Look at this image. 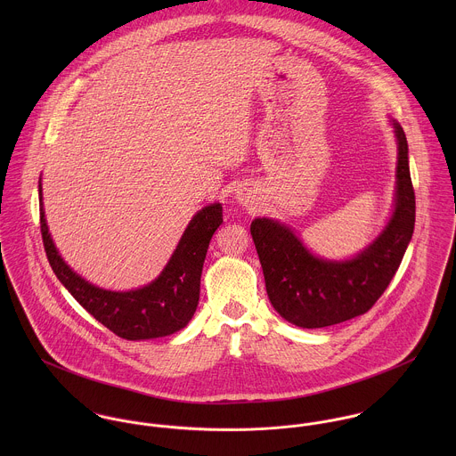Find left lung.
<instances>
[{
    "label": "left lung",
    "mask_w": 456,
    "mask_h": 456,
    "mask_svg": "<svg viewBox=\"0 0 456 456\" xmlns=\"http://www.w3.org/2000/svg\"><path fill=\"white\" fill-rule=\"evenodd\" d=\"M393 128L398 143L395 210L383 233L353 260L311 255L279 221L258 217L251 223L266 295L286 322L302 328L337 325L365 314L388 288L411 242L416 216L407 138L396 121Z\"/></svg>",
    "instance_id": "1"
}]
</instances>
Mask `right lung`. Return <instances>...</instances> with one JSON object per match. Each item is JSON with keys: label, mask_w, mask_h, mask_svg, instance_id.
Instances as JSON below:
<instances>
[{"label": "right lung", "mask_w": 456, "mask_h": 456, "mask_svg": "<svg viewBox=\"0 0 456 456\" xmlns=\"http://www.w3.org/2000/svg\"><path fill=\"white\" fill-rule=\"evenodd\" d=\"M38 193L47 260L61 284L96 322L126 340L165 337L190 323L200 298V277L208 242L223 223L221 203L207 205L196 214L158 279L140 289L109 291L82 279L60 256L45 223L42 186Z\"/></svg>", "instance_id": "obj_1"}]
</instances>
